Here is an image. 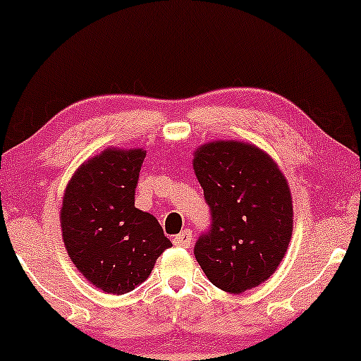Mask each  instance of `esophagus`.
I'll return each mask as SVG.
<instances>
[{
	"instance_id": "obj_1",
	"label": "esophagus",
	"mask_w": 361,
	"mask_h": 361,
	"mask_svg": "<svg viewBox=\"0 0 361 361\" xmlns=\"http://www.w3.org/2000/svg\"><path fill=\"white\" fill-rule=\"evenodd\" d=\"M173 243H175V246L190 247V244H192V231L186 229V231H183V233H180L178 235H175Z\"/></svg>"
}]
</instances>
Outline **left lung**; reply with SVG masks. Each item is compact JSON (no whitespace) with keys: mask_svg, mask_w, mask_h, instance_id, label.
Masks as SVG:
<instances>
[{"mask_svg":"<svg viewBox=\"0 0 361 361\" xmlns=\"http://www.w3.org/2000/svg\"><path fill=\"white\" fill-rule=\"evenodd\" d=\"M193 169L210 207V229L195 243V258L224 292L258 287L276 271L292 238L283 173L267 152L239 140L198 147Z\"/></svg>","mask_w":361,"mask_h":361,"instance_id":"left-lung-1","label":"left lung"}]
</instances>
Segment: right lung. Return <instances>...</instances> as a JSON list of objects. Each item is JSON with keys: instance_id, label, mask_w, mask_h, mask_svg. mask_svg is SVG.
Here are the masks:
<instances>
[{"instance_id": "obj_1", "label": "right lung", "mask_w": 361, "mask_h": 361, "mask_svg": "<svg viewBox=\"0 0 361 361\" xmlns=\"http://www.w3.org/2000/svg\"><path fill=\"white\" fill-rule=\"evenodd\" d=\"M144 157L142 149H106L78 168L62 198L69 258L94 287L115 295L142 283L171 247L154 215L134 205Z\"/></svg>"}]
</instances>
